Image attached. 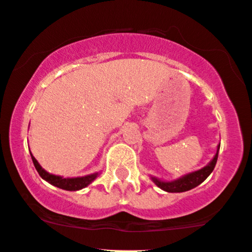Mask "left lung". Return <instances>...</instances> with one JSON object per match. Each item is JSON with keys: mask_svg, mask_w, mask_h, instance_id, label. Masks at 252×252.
Instances as JSON below:
<instances>
[{"mask_svg": "<svg viewBox=\"0 0 252 252\" xmlns=\"http://www.w3.org/2000/svg\"><path fill=\"white\" fill-rule=\"evenodd\" d=\"M220 146V145H218L217 154L215 155L212 161H211L207 166L204 167V168L199 169V171L191 172V173L189 174L183 175V177L179 178V179L172 180V182H163V180H159L155 177L151 178L152 182H154L157 187L161 188L162 190H164V191L167 192H183V191H188V190L194 189L195 187L201 184L206 178L212 173L213 169H215L216 163H217Z\"/></svg>", "mask_w": 252, "mask_h": 252, "instance_id": "8db88e82", "label": "left lung"}]
</instances>
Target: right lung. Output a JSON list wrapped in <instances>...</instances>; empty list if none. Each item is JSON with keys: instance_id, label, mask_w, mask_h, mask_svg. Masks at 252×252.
Wrapping results in <instances>:
<instances>
[{"instance_id": "obj_1", "label": "right lung", "mask_w": 252, "mask_h": 252, "mask_svg": "<svg viewBox=\"0 0 252 252\" xmlns=\"http://www.w3.org/2000/svg\"><path fill=\"white\" fill-rule=\"evenodd\" d=\"M32 163H34L35 168H36L37 173L40 174V177H41L42 179H45L46 182L50 183V184L55 185V187L60 188V189L68 190V191H75V190H80V189H83V188L88 187V185L90 184V183H93L98 175V173H94V174L85 175V177L62 178V177H60V175L50 174L48 172L45 171V169L40 166L39 162L35 159V157L32 156Z\"/></svg>"}]
</instances>
